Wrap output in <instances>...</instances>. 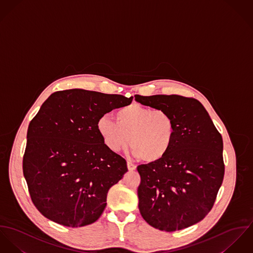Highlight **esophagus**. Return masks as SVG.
Returning <instances> with one entry per match:
<instances>
[{
    "instance_id": "esophagus-1",
    "label": "esophagus",
    "mask_w": 253,
    "mask_h": 253,
    "mask_svg": "<svg viewBox=\"0 0 253 253\" xmlns=\"http://www.w3.org/2000/svg\"><path fill=\"white\" fill-rule=\"evenodd\" d=\"M127 167H128L129 170H135L137 169V166L135 164H133V163H131L129 161L127 162Z\"/></svg>"
}]
</instances>
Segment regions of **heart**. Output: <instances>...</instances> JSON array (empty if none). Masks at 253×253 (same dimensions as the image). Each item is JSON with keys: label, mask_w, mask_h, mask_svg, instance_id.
<instances>
[{"label": "heart", "mask_w": 253, "mask_h": 253, "mask_svg": "<svg viewBox=\"0 0 253 253\" xmlns=\"http://www.w3.org/2000/svg\"><path fill=\"white\" fill-rule=\"evenodd\" d=\"M116 123L107 115L97 121V131L106 147L117 152L128 145L146 163H154L168 154L174 140L172 116L164 110H152L138 103L120 108Z\"/></svg>", "instance_id": "b5f03b06"}]
</instances>
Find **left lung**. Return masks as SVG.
<instances>
[{
  "label": "left lung",
  "instance_id": "obj_1",
  "mask_svg": "<svg viewBox=\"0 0 253 253\" xmlns=\"http://www.w3.org/2000/svg\"><path fill=\"white\" fill-rule=\"evenodd\" d=\"M168 112L174 140L161 160L138 166L139 210L154 228L172 232L201 221L212 209L224 176L223 140L204 106L179 95H135Z\"/></svg>",
  "mask_w": 253,
  "mask_h": 253
}]
</instances>
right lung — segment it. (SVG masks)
I'll list each match as a JSON object with an SVG mask.
<instances>
[{
	"label": "right lung",
	"instance_id": "1",
	"mask_svg": "<svg viewBox=\"0 0 253 253\" xmlns=\"http://www.w3.org/2000/svg\"><path fill=\"white\" fill-rule=\"evenodd\" d=\"M133 97L69 89L51 94L31 120L23 174L38 211L68 227L95 222L110 188L128 170L97 131L101 116L132 103Z\"/></svg>",
	"mask_w": 253,
	"mask_h": 253
}]
</instances>
